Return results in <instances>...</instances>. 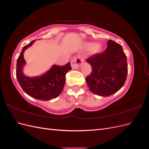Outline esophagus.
<instances>
[{"label":"esophagus","instance_id":"1","mask_svg":"<svg viewBox=\"0 0 149 149\" xmlns=\"http://www.w3.org/2000/svg\"><path fill=\"white\" fill-rule=\"evenodd\" d=\"M84 61V59L79 56H76L73 58L71 61V65L72 68L74 70L78 69Z\"/></svg>","mask_w":149,"mask_h":149}]
</instances>
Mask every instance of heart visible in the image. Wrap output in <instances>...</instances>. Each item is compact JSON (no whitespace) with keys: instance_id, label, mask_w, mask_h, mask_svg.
Instances as JSON below:
<instances>
[{"instance_id":"heart-1","label":"heart","mask_w":149,"mask_h":149,"mask_svg":"<svg viewBox=\"0 0 149 149\" xmlns=\"http://www.w3.org/2000/svg\"><path fill=\"white\" fill-rule=\"evenodd\" d=\"M85 47L86 48H91V50L94 53H98L102 50V45L101 43H94L93 42H88L85 43Z\"/></svg>"}]
</instances>
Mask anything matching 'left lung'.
I'll return each mask as SVG.
<instances>
[{
  "mask_svg": "<svg viewBox=\"0 0 149 149\" xmlns=\"http://www.w3.org/2000/svg\"><path fill=\"white\" fill-rule=\"evenodd\" d=\"M102 53L86 60L91 66V74L86 78L89 90L100 96H109L123 86L127 75V57L123 47L109 40Z\"/></svg>",
  "mask_w": 149,
  "mask_h": 149,
  "instance_id": "1",
  "label": "left lung"
}]
</instances>
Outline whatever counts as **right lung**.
<instances>
[{
	"instance_id": "obj_1",
	"label": "right lung",
	"mask_w": 149,
	"mask_h": 149,
	"mask_svg": "<svg viewBox=\"0 0 149 149\" xmlns=\"http://www.w3.org/2000/svg\"><path fill=\"white\" fill-rule=\"evenodd\" d=\"M35 40L22 48L17 62V78L22 89L28 95L39 100L49 101L61 93L65 83V75L71 70V67L70 62L63 66L54 65L45 73L40 76L34 77L25 76L23 72V68L26 64L24 53L32 45Z\"/></svg>"
}]
</instances>
